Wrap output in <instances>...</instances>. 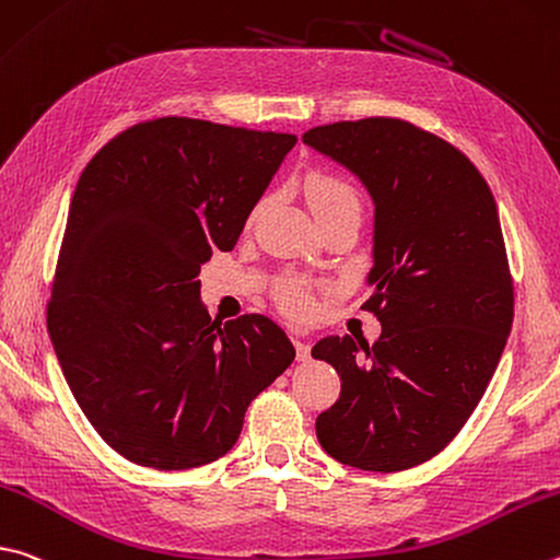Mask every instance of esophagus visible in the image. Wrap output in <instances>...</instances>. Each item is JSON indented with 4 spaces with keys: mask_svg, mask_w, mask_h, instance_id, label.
Instances as JSON below:
<instances>
[{
    "mask_svg": "<svg viewBox=\"0 0 560 560\" xmlns=\"http://www.w3.org/2000/svg\"><path fill=\"white\" fill-rule=\"evenodd\" d=\"M293 345H296V358H299L301 362H306V360L311 358V345H308L306 340H301V338L293 340Z\"/></svg>",
    "mask_w": 560,
    "mask_h": 560,
    "instance_id": "1",
    "label": "esophagus"
}]
</instances>
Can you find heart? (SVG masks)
I'll use <instances>...</instances> for the list:
<instances>
[{
  "label": "heart",
  "mask_w": 560,
  "mask_h": 560,
  "mask_svg": "<svg viewBox=\"0 0 560 560\" xmlns=\"http://www.w3.org/2000/svg\"><path fill=\"white\" fill-rule=\"evenodd\" d=\"M306 196L315 218L328 215V212L348 208V206L360 208V196L352 183L338 174H328V171H315V174L308 176ZM279 303L283 311L293 315V318H303V315H308L313 311L315 301L306 283L287 281L281 283L279 289Z\"/></svg>",
  "instance_id": "obj_1"
}]
</instances>
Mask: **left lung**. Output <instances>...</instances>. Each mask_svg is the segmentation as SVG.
Here are the masks:
<instances>
[{"instance_id":"8db88e82","label":"left lung","mask_w":560,"mask_h":560,"mask_svg":"<svg viewBox=\"0 0 560 560\" xmlns=\"http://www.w3.org/2000/svg\"><path fill=\"white\" fill-rule=\"evenodd\" d=\"M303 144L362 180L374 202L372 345L328 335L311 354L342 392L315 421L323 451L372 472L431 460L490 384L514 318L497 202L480 171L411 121L370 117L313 127Z\"/></svg>"}]
</instances>
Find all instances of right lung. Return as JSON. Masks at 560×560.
I'll return each mask as SVG.
<instances>
[{
	"label": "right lung",
	"instance_id": "obj_1",
	"mask_svg": "<svg viewBox=\"0 0 560 560\" xmlns=\"http://www.w3.org/2000/svg\"><path fill=\"white\" fill-rule=\"evenodd\" d=\"M293 135L161 117L121 131L80 176L48 332L103 441L154 470L208 465L237 443L254 396L296 358L267 315L220 325L200 267L235 247Z\"/></svg>",
	"mask_w": 560,
	"mask_h": 560
}]
</instances>
